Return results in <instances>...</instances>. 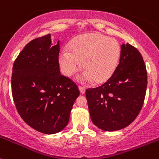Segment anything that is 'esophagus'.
Here are the masks:
<instances>
[{
  "label": "esophagus",
  "mask_w": 159,
  "mask_h": 159,
  "mask_svg": "<svg viewBox=\"0 0 159 159\" xmlns=\"http://www.w3.org/2000/svg\"><path fill=\"white\" fill-rule=\"evenodd\" d=\"M78 89H79L81 94H84V92H85V89H84V87H82V86H78Z\"/></svg>",
  "instance_id": "obj_1"
}]
</instances>
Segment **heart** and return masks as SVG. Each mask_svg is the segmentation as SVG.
I'll return each instance as SVG.
<instances>
[{"instance_id":"heart-1","label":"heart","mask_w":159,"mask_h":159,"mask_svg":"<svg viewBox=\"0 0 159 159\" xmlns=\"http://www.w3.org/2000/svg\"><path fill=\"white\" fill-rule=\"evenodd\" d=\"M120 57V46L116 39L100 33H88L76 37L68 46V51L60 53L59 64L67 77L81 68L84 71L78 77L81 82L95 81L102 84L113 75Z\"/></svg>"}]
</instances>
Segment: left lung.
<instances>
[{
  "instance_id": "left-lung-1",
  "label": "left lung",
  "mask_w": 159,
  "mask_h": 159,
  "mask_svg": "<svg viewBox=\"0 0 159 159\" xmlns=\"http://www.w3.org/2000/svg\"><path fill=\"white\" fill-rule=\"evenodd\" d=\"M147 84V70L141 53L130 44H122L120 62L112 77L85 92L92 123L106 131L130 125L144 104Z\"/></svg>"
}]
</instances>
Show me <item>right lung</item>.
Returning <instances> with one entry per match:
<instances>
[{
  "instance_id": "obj_1",
  "label": "right lung",
  "mask_w": 159,
  "mask_h": 159,
  "mask_svg": "<svg viewBox=\"0 0 159 159\" xmlns=\"http://www.w3.org/2000/svg\"><path fill=\"white\" fill-rule=\"evenodd\" d=\"M60 43L52 45L50 35L32 39L14 62L11 92L20 116L41 133L52 134L67 125L79 95L78 85L61 75Z\"/></svg>"
}]
</instances>
